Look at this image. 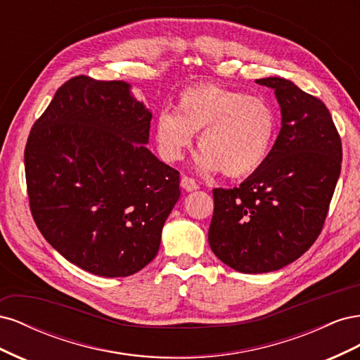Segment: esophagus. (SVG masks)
<instances>
[{
  "instance_id": "34e87169",
  "label": "esophagus",
  "mask_w": 360,
  "mask_h": 360,
  "mask_svg": "<svg viewBox=\"0 0 360 360\" xmlns=\"http://www.w3.org/2000/svg\"><path fill=\"white\" fill-rule=\"evenodd\" d=\"M180 186L184 189V191H188V192H192V191H197L200 186L197 184V181H195L193 179H191V177H188V176H183L181 177V181H180Z\"/></svg>"
}]
</instances>
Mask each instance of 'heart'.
<instances>
[{
	"mask_svg": "<svg viewBox=\"0 0 360 360\" xmlns=\"http://www.w3.org/2000/svg\"><path fill=\"white\" fill-rule=\"evenodd\" d=\"M275 130V111L263 97L201 84L179 94L177 111L158 114L155 141L163 160L177 162L191 147L193 134L200 132L197 168L245 177L263 165Z\"/></svg>",
	"mask_w": 360,
	"mask_h": 360,
	"instance_id": "heart-1",
	"label": "heart"
}]
</instances>
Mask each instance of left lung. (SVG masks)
<instances>
[{
  "mask_svg": "<svg viewBox=\"0 0 360 360\" xmlns=\"http://www.w3.org/2000/svg\"><path fill=\"white\" fill-rule=\"evenodd\" d=\"M275 90L281 130L255 172L214 189L209 243L242 274H267L296 261L317 240L340 179L341 138L326 105L291 81H255Z\"/></svg>",
  "mask_w": 360,
  "mask_h": 360,
  "instance_id": "8db88e82",
  "label": "left lung"
}]
</instances>
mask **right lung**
<instances>
[{
	"label": "right lung",
	"instance_id": "obj_1",
	"mask_svg": "<svg viewBox=\"0 0 360 360\" xmlns=\"http://www.w3.org/2000/svg\"><path fill=\"white\" fill-rule=\"evenodd\" d=\"M151 112L124 81L75 76L25 147L31 214L46 242L93 275L120 278L158 254L180 172L146 147Z\"/></svg>",
	"mask_w": 360,
	"mask_h": 360
}]
</instances>
